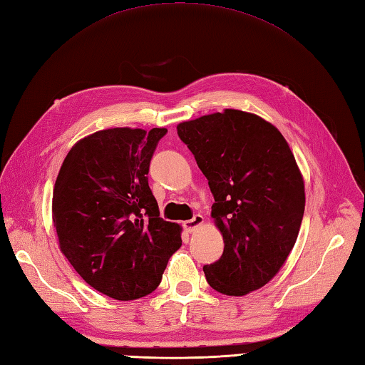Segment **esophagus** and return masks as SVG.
<instances>
[{"mask_svg": "<svg viewBox=\"0 0 365 365\" xmlns=\"http://www.w3.org/2000/svg\"><path fill=\"white\" fill-rule=\"evenodd\" d=\"M203 223V215H200V214H195L193 215L190 220H187V222H184L182 223V226H184V230L185 231H189V232H192L193 230L195 228H198V226Z\"/></svg>", "mask_w": 365, "mask_h": 365, "instance_id": "34e87169", "label": "esophagus"}]
</instances>
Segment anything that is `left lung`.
Wrapping results in <instances>:
<instances>
[{"mask_svg":"<svg viewBox=\"0 0 365 365\" xmlns=\"http://www.w3.org/2000/svg\"><path fill=\"white\" fill-rule=\"evenodd\" d=\"M178 135L207 178L210 217L223 255L203 270L232 297L265 286L292 251L304 214V184L284 137L269 121L226 109L178 125Z\"/></svg>","mask_w":365,"mask_h":365,"instance_id":"8db88e82","label":"left lung"}]
</instances>
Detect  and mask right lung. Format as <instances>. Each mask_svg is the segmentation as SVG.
I'll use <instances>...</instances> for the list:
<instances>
[{
	"label": "right lung",
	"mask_w": 365,
	"mask_h": 365,
	"mask_svg": "<svg viewBox=\"0 0 365 365\" xmlns=\"http://www.w3.org/2000/svg\"><path fill=\"white\" fill-rule=\"evenodd\" d=\"M165 134V128H114L84 137L54 184L61 251L87 284L120 302L151 294L182 242L181 226L159 217L148 185Z\"/></svg>",
	"instance_id": "right-lung-1"
}]
</instances>
